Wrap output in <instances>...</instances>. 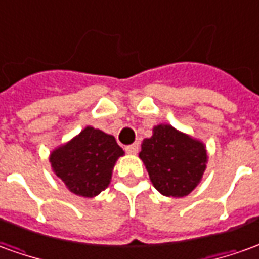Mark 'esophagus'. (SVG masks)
<instances>
[{"label":"esophagus","instance_id":"1","mask_svg":"<svg viewBox=\"0 0 259 259\" xmlns=\"http://www.w3.org/2000/svg\"><path fill=\"white\" fill-rule=\"evenodd\" d=\"M139 148H140L139 143L130 144V146H127V147H126V153H127V154H137V153H139Z\"/></svg>","mask_w":259,"mask_h":259}]
</instances>
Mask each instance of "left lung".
Instances as JSON below:
<instances>
[{"instance_id": "left-lung-1", "label": "left lung", "mask_w": 259, "mask_h": 259, "mask_svg": "<svg viewBox=\"0 0 259 259\" xmlns=\"http://www.w3.org/2000/svg\"><path fill=\"white\" fill-rule=\"evenodd\" d=\"M139 157L155 189L172 198H184L200 184L209 158L205 143L167 123L153 127Z\"/></svg>"}]
</instances>
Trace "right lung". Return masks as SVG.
<instances>
[{
    "mask_svg": "<svg viewBox=\"0 0 259 259\" xmlns=\"http://www.w3.org/2000/svg\"><path fill=\"white\" fill-rule=\"evenodd\" d=\"M122 155L124 151L113 136L87 126L52 150L49 161L70 192L94 198L109 186L115 164Z\"/></svg>",
    "mask_w": 259,
    "mask_h": 259,
    "instance_id": "obj_1",
    "label": "right lung"
}]
</instances>
